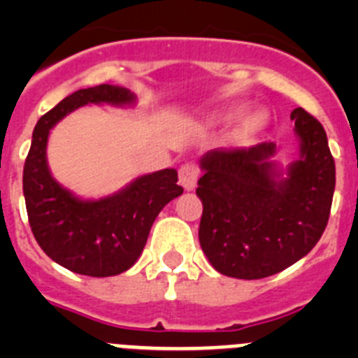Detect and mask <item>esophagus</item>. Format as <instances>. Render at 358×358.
<instances>
[{
	"label": "esophagus",
	"mask_w": 358,
	"mask_h": 358,
	"mask_svg": "<svg viewBox=\"0 0 358 358\" xmlns=\"http://www.w3.org/2000/svg\"><path fill=\"white\" fill-rule=\"evenodd\" d=\"M197 179H199V170L195 164L192 163H185L179 169V182L182 185L185 189H194L197 186Z\"/></svg>",
	"instance_id": "1"
}]
</instances>
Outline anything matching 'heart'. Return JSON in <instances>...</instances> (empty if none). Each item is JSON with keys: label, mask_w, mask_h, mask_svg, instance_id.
I'll use <instances>...</instances> for the list:
<instances>
[{"label": "heart", "mask_w": 358, "mask_h": 358, "mask_svg": "<svg viewBox=\"0 0 358 358\" xmlns=\"http://www.w3.org/2000/svg\"><path fill=\"white\" fill-rule=\"evenodd\" d=\"M233 116H235L233 113H227L226 118L229 120V118H233ZM242 127H243V131H252V129L256 127V116H248V118L243 120Z\"/></svg>", "instance_id": "b5f03b06"}]
</instances>
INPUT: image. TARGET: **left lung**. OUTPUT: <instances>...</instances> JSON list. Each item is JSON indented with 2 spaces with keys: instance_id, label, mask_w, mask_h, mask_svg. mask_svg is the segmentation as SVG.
<instances>
[{
  "instance_id": "1",
  "label": "left lung",
  "mask_w": 358,
  "mask_h": 358,
  "mask_svg": "<svg viewBox=\"0 0 358 358\" xmlns=\"http://www.w3.org/2000/svg\"><path fill=\"white\" fill-rule=\"evenodd\" d=\"M299 159L281 170L274 143L206 152L199 242L215 271L238 280L281 273L314 249L330 217L335 163L321 123L292 110Z\"/></svg>"
}]
</instances>
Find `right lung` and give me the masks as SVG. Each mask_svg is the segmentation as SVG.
Here are the masks:
<instances>
[{
	"instance_id": "1",
	"label": "right lung",
	"mask_w": 358,
	"mask_h": 358,
	"mask_svg": "<svg viewBox=\"0 0 358 358\" xmlns=\"http://www.w3.org/2000/svg\"><path fill=\"white\" fill-rule=\"evenodd\" d=\"M90 103L127 107L134 106L136 94L100 84L75 91L41 116L24 161L23 194L28 222L41 249L73 273L107 278L136 264L156 217L182 188L173 169L136 177L120 192L96 201L77 197L59 185L46 159L50 131L69 113Z\"/></svg>"
}]
</instances>
